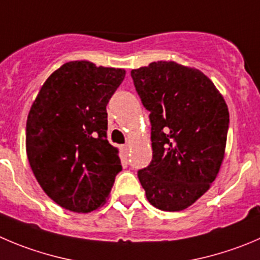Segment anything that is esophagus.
<instances>
[{
  "mask_svg": "<svg viewBox=\"0 0 260 260\" xmlns=\"http://www.w3.org/2000/svg\"><path fill=\"white\" fill-rule=\"evenodd\" d=\"M128 152H130V147H128L127 144H125V145H122V147H121V153L123 154V157H127Z\"/></svg>",
  "mask_w": 260,
  "mask_h": 260,
  "instance_id": "34e87169",
  "label": "esophagus"
}]
</instances>
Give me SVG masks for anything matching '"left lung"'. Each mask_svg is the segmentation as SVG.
I'll return each mask as SVG.
<instances>
[{"instance_id": "obj_1", "label": "left lung", "mask_w": 260, "mask_h": 260, "mask_svg": "<svg viewBox=\"0 0 260 260\" xmlns=\"http://www.w3.org/2000/svg\"><path fill=\"white\" fill-rule=\"evenodd\" d=\"M149 111L153 157L138 171L147 199L160 211L179 212L199 199L223 160L229 108L202 71L174 61L132 70Z\"/></svg>"}]
</instances>
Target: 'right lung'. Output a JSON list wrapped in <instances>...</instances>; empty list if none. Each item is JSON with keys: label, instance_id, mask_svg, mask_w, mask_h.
I'll return each mask as SVG.
<instances>
[{"label": "right lung", "instance_id": "1", "mask_svg": "<svg viewBox=\"0 0 260 260\" xmlns=\"http://www.w3.org/2000/svg\"><path fill=\"white\" fill-rule=\"evenodd\" d=\"M123 69L63 63L46 80L26 120V154L37 181L58 206L88 213L108 198L122 170L107 140L106 106Z\"/></svg>", "mask_w": 260, "mask_h": 260}]
</instances>
